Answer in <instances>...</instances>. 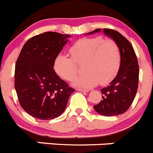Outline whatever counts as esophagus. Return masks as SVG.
Segmentation results:
<instances>
[{"label": "esophagus", "instance_id": "34e87169", "mask_svg": "<svg viewBox=\"0 0 153 153\" xmlns=\"http://www.w3.org/2000/svg\"><path fill=\"white\" fill-rule=\"evenodd\" d=\"M76 90L78 91H82V92H88V89H85V88H76Z\"/></svg>", "mask_w": 153, "mask_h": 153}]
</instances>
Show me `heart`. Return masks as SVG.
I'll list each match as a JSON object with an SVG mask.
<instances>
[{"instance_id":"obj_1","label":"heart","mask_w":153,"mask_h":153,"mask_svg":"<svg viewBox=\"0 0 153 153\" xmlns=\"http://www.w3.org/2000/svg\"><path fill=\"white\" fill-rule=\"evenodd\" d=\"M71 57L59 54L54 61L56 74L63 79L70 81L77 72V65L84 63L85 74L76 76L73 85L78 87L91 88L100 82H109L118 71L121 54L117 44L111 39L101 36L82 38L70 48Z\"/></svg>"}]
</instances>
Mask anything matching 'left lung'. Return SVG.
<instances>
[{
  "instance_id": "obj_1",
  "label": "left lung",
  "mask_w": 153,
  "mask_h": 153,
  "mask_svg": "<svg viewBox=\"0 0 153 153\" xmlns=\"http://www.w3.org/2000/svg\"><path fill=\"white\" fill-rule=\"evenodd\" d=\"M101 31V29H97L88 34ZM102 32L117 44L121 54L117 76L108 85L101 89L102 100L94 105L97 112L109 117L123 114L132 103L138 86L139 66L131 43L123 35L111 29H103Z\"/></svg>"
}]
</instances>
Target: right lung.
Masks as SVG:
<instances>
[{"label": "right lung", "instance_id": "1", "mask_svg": "<svg viewBox=\"0 0 153 153\" xmlns=\"http://www.w3.org/2000/svg\"><path fill=\"white\" fill-rule=\"evenodd\" d=\"M71 38L46 32L30 38L21 51L15 69V88L21 106L39 120L61 115L74 89L53 70L54 61Z\"/></svg>", "mask_w": 153, "mask_h": 153}]
</instances>
